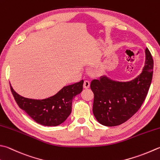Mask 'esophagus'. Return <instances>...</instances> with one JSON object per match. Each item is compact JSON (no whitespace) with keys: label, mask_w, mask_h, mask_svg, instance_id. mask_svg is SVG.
Masks as SVG:
<instances>
[{"label":"esophagus","mask_w":160,"mask_h":160,"mask_svg":"<svg viewBox=\"0 0 160 160\" xmlns=\"http://www.w3.org/2000/svg\"><path fill=\"white\" fill-rule=\"evenodd\" d=\"M90 86V82L88 80H85L84 81V84H83V87L84 89H88Z\"/></svg>","instance_id":"34e87169"}]
</instances>
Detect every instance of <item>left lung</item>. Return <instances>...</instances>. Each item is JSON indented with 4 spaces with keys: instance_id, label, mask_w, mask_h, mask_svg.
<instances>
[{
    "instance_id": "1",
    "label": "left lung",
    "mask_w": 160,
    "mask_h": 160,
    "mask_svg": "<svg viewBox=\"0 0 160 160\" xmlns=\"http://www.w3.org/2000/svg\"><path fill=\"white\" fill-rule=\"evenodd\" d=\"M142 73L126 82H115L105 76L90 84L93 93V113L100 123L116 126L125 123L139 110L148 94L153 73V59L146 48Z\"/></svg>"
}]
</instances>
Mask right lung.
<instances>
[{"label":"right lung","mask_w":160,"mask_h":160,"mask_svg":"<svg viewBox=\"0 0 160 160\" xmlns=\"http://www.w3.org/2000/svg\"><path fill=\"white\" fill-rule=\"evenodd\" d=\"M84 81L66 86L55 96L43 100L24 98L10 89L14 100L21 109L36 121L46 126H56L67 119L71 112L73 98L82 91Z\"/></svg>","instance_id":"1"}]
</instances>
